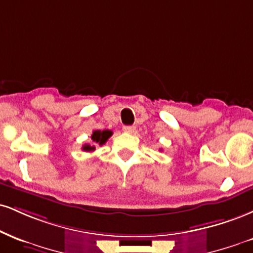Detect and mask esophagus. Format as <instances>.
I'll use <instances>...</instances> for the list:
<instances>
[{"label": "esophagus", "instance_id": "1", "mask_svg": "<svg viewBox=\"0 0 253 253\" xmlns=\"http://www.w3.org/2000/svg\"><path fill=\"white\" fill-rule=\"evenodd\" d=\"M123 130L126 133H133L135 130V127L134 126H125Z\"/></svg>", "mask_w": 253, "mask_h": 253}]
</instances>
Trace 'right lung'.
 <instances>
[{
    "label": "right lung",
    "instance_id": "add662e5",
    "mask_svg": "<svg viewBox=\"0 0 253 253\" xmlns=\"http://www.w3.org/2000/svg\"><path fill=\"white\" fill-rule=\"evenodd\" d=\"M113 133H112V130H108V129H105V130H93V134L90 138H92V141L93 144L92 145H84L82 146V150L86 151V152H92L95 150V145H100L102 146L105 144L106 141L109 139V136H111Z\"/></svg>",
    "mask_w": 253,
    "mask_h": 253
}]
</instances>
